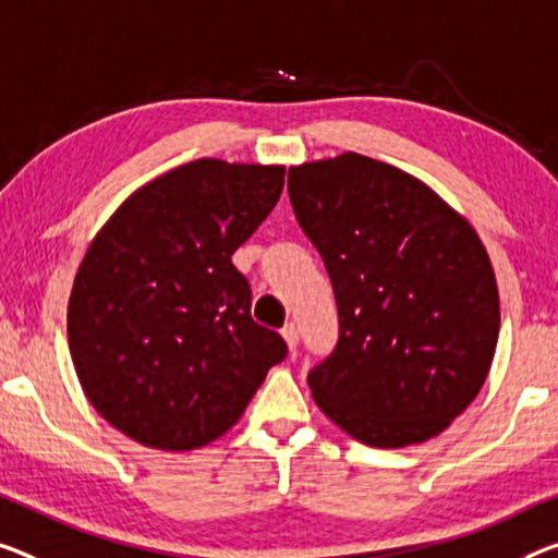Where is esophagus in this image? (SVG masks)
I'll return each instance as SVG.
<instances>
[{
  "instance_id": "1",
  "label": "esophagus",
  "mask_w": 558,
  "mask_h": 558,
  "mask_svg": "<svg viewBox=\"0 0 558 558\" xmlns=\"http://www.w3.org/2000/svg\"><path fill=\"white\" fill-rule=\"evenodd\" d=\"M281 337H284L289 351H296V347H299V327L294 322H289L287 327L281 329Z\"/></svg>"
}]
</instances>
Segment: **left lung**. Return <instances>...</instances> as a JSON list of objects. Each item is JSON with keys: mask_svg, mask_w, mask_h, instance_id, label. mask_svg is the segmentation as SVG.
I'll return each instance as SVG.
<instances>
[{"mask_svg": "<svg viewBox=\"0 0 558 558\" xmlns=\"http://www.w3.org/2000/svg\"><path fill=\"white\" fill-rule=\"evenodd\" d=\"M289 199L339 312L314 401L349 436L399 449L441 434L484 387L499 289L482 239L424 182L347 151L289 169Z\"/></svg>", "mask_w": 558, "mask_h": 558, "instance_id": "8db88e82", "label": "left lung"}]
</instances>
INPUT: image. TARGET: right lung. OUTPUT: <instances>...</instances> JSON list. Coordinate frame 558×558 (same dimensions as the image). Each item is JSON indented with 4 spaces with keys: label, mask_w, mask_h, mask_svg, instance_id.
<instances>
[{
    "label": "right lung",
    "mask_w": 558,
    "mask_h": 558,
    "mask_svg": "<svg viewBox=\"0 0 558 558\" xmlns=\"http://www.w3.org/2000/svg\"><path fill=\"white\" fill-rule=\"evenodd\" d=\"M281 190L284 167L196 159L136 190L94 236L66 333L92 407L130 439L165 451L219 439L287 359L231 264Z\"/></svg>",
    "instance_id": "add662e5"
}]
</instances>
